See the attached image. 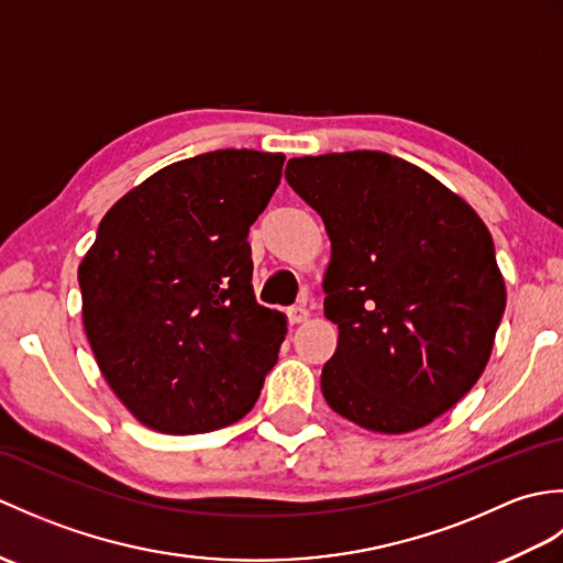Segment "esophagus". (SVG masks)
<instances>
[{
	"instance_id": "34e87169",
	"label": "esophagus",
	"mask_w": 563,
	"mask_h": 563,
	"mask_svg": "<svg viewBox=\"0 0 563 563\" xmlns=\"http://www.w3.org/2000/svg\"><path fill=\"white\" fill-rule=\"evenodd\" d=\"M288 319H290V324H305V321L309 319V312L302 305H295L288 309Z\"/></svg>"
}]
</instances>
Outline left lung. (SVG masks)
I'll return each mask as SVG.
<instances>
[{
  "label": "left lung",
  "instance_id": "left-lung-1",
  "mask_svg": "<svg viewBox=\"0 0 563 563\" xmlns=\"http://www.w3.org/2000/svg\"><path fill=\"white\" fill-rule=\"evenodd\" d=\"M285 178L324 220V314L339 327L321 394L399 435L450 411L492 357L506 309L494 239L435 176L385 152L297 157Z\"/></svg>",
  "mask_w": 563,
  "mask_h": 563
}]
</instances>
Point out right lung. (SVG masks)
<instances>
[{"label":"right lung","instance_id":"add662e5","mask_svg":"<svg viewBox=\"0 0 563 563\" xmlns=\"http://www.w3.org/2000/svg\"><path fill=\"white\" fill-rule=\"evenodd\" d=\"M283 162L256 150L198 154L103 214L79 263L84 331L142 426L210 433L254 409L288 321L256 302L246 236Z\"/></svg>","mask_w":563,"mask_h":563}]
</instances>
